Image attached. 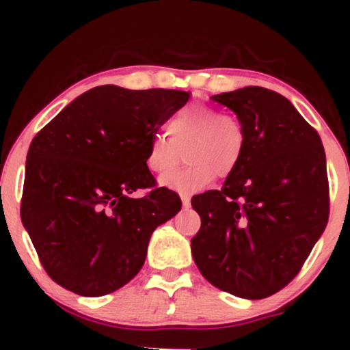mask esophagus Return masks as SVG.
I'll return each mask as SVG.
<instances>
[{
    "mask_svg": "<svg viewBox=\"0 0 350 350\" xmlns=\"http://www.w3.org/2000/svg\"><path fill=\"white\" fill-rule=\"evenodd\" d=\"M180 200H183V206L184 207H189L191 206V199H189V196H186V194H180Z\"/></svg>",
    "mask_w": 350,
    "mask_h": 350,
    "instance_id": "1",
    "label": "esophagus"
}]
</instances>
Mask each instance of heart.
<instances>
[{
    "label": "heart",
    "instance_id": "b5f03b06",
    "mask_svg": "<svg viewBox=\"0 0 350 350\" xmlns=\"http://www.w3.org/2000/svg\"><path fill=\"white\" fill-rule=\"evenodd\" d=\"M166 136H152L148 144V171L158 179L170 175L187 152L188 166L172 178L163 180L166 187L179 192H198L214 180L215 174L227 178L239 167L247 146V131L242 120L212 105H189L172 115Z\"/></svg>",
    "mask_w": 350,
    "mask_h": 350
}]
</instances>
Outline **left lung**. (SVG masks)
<instances>
[{"label":"left lung","instance_id":"left-lung-1","mask_svg":"<svg viewBox=\"0 0 350 350\" xmlns=\"http://www.w3.org/2000/svg\"><path fill=\"white\" fill-rule=\"evenodd\" d=\"M242 120L247 146L220 191L194 196L191 240L208 283L245 299L283 290L298 275L329 219L326 152L283 95L245 87L214 95Z\"/></svg>","mask_w":350,"mask_h":350}]
</instances>
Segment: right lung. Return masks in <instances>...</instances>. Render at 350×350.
I'll return each instance as SVG.
<instances>
[{"label":"right lung","mask_w":350,"mask_h":350,"mask_svg":"<svg viewBox=\"0 0 350 350\" xmlns=\"http://www.w3.org/2000/svg\"><path fill=\"white\" fill-rule=\"evenodd\" d=\"M183 90L95 87L34 136L21 220L44 270L80 296H103L142 270L154 228L180 211L144 156L159 126L187 103ZM148 188L146 196H131Z\"/></svg>","instance_id":"add662e5"}]
</instances>
